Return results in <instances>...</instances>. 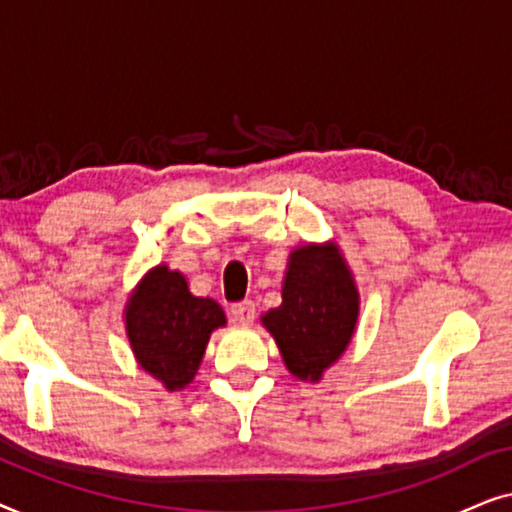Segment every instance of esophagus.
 <instances>
[{
	"label": "esophagus",
	"instance_id": "esophagus-1",
	"mask_svg": "<svg viewBox=\"0 0 512 512\" xmlns=\"http://www.w3.org/2000/svg\"><path fill=\"white\" fill-rule=\"evenodd\" d=\"M230 317L233 321H240V324H251L256 317V305L251 300H242V303L230 305Z\"/></svg>",
	"mask_w": 512,
	"mask_h": 512
}]
</instances>
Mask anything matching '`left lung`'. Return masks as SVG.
<instances>
[{"instance_id": "8db88e82", "label": "left lung", "mask_w": 512, "mask_h": 512, "mask_svg": "<svg viewBox=\"0 0 512 512\" xmlns=\"http://www.w3.org/2000/svg\"><path fill=\"white\" fill-rule=\"evenodd\" d=\"M359 293L338 249L303 247L291 254L282 305L263 317L277 340L286 368L300 380L317 382L352 340Z\"/></svg>"}]
</instances>
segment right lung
I'll return each mask as SVG.
<instances>
[{"instance_id":"add662e5","label":"right lung","mask_w":512,"mask_h":512,"mask_svg":"<svg viewBox=\"0 0 512 512\" xmlns=\"http://www.w3.org/2000/svg\"><path fill=\"white\" fill-rule=\"evenodd\" d=\"M226 314L212 298L188 291L181 272L151 270L125 310V328L139 366L167 389H184L195 377L214 328Z\"/></svg>"}]
</instances>
